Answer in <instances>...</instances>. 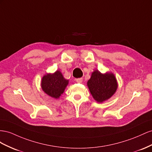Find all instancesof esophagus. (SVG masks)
I'll use <instances>...</instances> for the list:
<instances>
[{"mask_svg":"<svg viewBox=\"0 0 152 152\" xmlns=\"http://www.w3.org/2000/svg\"><path fill=\"white\" fill-rule=\"evenodd\" d=\"M76 81L77 82V83H82V81H83V78H77L76 80Z\"/></svg>","mask_w":152,"mask_h":152,"instance_id":"1","label":"esophagus"}]
</instances>
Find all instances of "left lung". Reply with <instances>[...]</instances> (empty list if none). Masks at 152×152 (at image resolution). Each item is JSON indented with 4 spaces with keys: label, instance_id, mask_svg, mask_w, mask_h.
I'll list each match as a JSON object with an SVG mask.
<instances>
[{
    "label": "left lung",
    "instance_id": "left-lung-1",
    "mask_svg": "<svg viewBox=\"0 0 152 152\" xmlns=\"http://www.w3.org/2000/svg\"><path fill=\"white\" fill-rule=\"evenodd\" d=\"M87 86L94 99L97 102H102L112 97L118 88L115 75L111 72L102 74L94 71L87 82Z\"/></svg>",
    "mask_w": 152,
    "mask_h": 152
}]
</instances>
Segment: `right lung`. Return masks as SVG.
I'll return each instance as SVG.
<instances>
[{"label":"right lung","mask_w":152,"mask_h":152,"mask_svg":"<svg viewBox=\"0 0 152 152\" xmlns=\"http://www.w3.org/2000/svg\"><path fill=\"white\" fill-rule=\"evenodd\" d=\"M69 83V80L65 79L60 71L53 74H46L42 77L41 88L49 96L58 99Z\"/></svg>","instance_id":"obj_1"}]
</instances>
